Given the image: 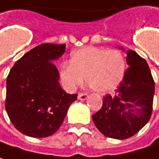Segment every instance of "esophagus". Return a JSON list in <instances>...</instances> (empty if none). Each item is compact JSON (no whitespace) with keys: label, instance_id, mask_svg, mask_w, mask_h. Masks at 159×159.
I'll use <instances>...</instances> for the list:
<instances>
[{"label":"esophagus","instance_id":"1","mask_svg":"<svg viewBox=\"0 0 159 159\" xmlns=\"http://www.w3.org/2000/svg\"><path fill=\"white\" fill-rule=\"evenodd\" d=\"M87 97H88V94L85 93H81L78 94V99L80 100H85V99H87Z\"/></svg>","mask_w":159,"mask_h":159}]
</instances>
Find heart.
Masks as SVG:
<instances>
[{
  "instance_id": "1",
  "label": "heart",
  "mask_w": 159,
  "mask_h": 159,
  "mask_svg": "<svg viewBox=\"0 0 159 159\" xmlns=\"http://www.w3.org/2000/svg\"><path fill=\"white\" fill-rule=\"evenodd\" d=\"M125 69L123 54L117 50L87 46L72 52L69 65L64 64L60 79L67 91H74L85 82L97 93L115 90L121 83Z\"/></svg>"
}]
</instances>
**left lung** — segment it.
I'll use <instances>...</instances> for the list:
<instances>
[{
  "instance_id": "obj_1",
  "label": "left lung",
  "mask_w": 159,
  "mask_h": 159,
  "mask_svg": "<svg viewBox=\"0 0 159 159\" xmlns=\"http://www.w3.org/2000/svg\"><path fill=\"white\" fill-rule=\"evenodd\" d=\"M125 50L124 47H118ZM129 66L114 95L107 94L103 106L92 118L106 137L126 139L133 137L149 121L155 82L149 66L135 51H125Z\"/></svg>"
}]
</instances>
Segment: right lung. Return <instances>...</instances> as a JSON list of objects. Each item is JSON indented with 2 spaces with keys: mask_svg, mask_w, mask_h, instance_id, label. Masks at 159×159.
<instances>
[{
  "mask_svg": "<svg viewBox=\"0 0 159 159\" xmlns=\"http://www.w3.org/2000/svg\"><path fill=\"white\" fill-rule=\"evenodd\" d=\"M65 44L43 43L26 52L11 69L6 82L5 108L17 130L25 136L46 137L63 124L76 94H67L59 84L53 61Z\"/></svg>",
  "mask_w": 159,
  "mask_h": 159,
  "instance_id": "1",
  "label": "right lung"
}]
</instances>
